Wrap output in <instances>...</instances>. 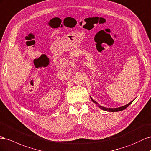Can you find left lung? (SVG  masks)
<instances>
[{"mask_svg": "<svg viewBox=\"0 0 151 151\" xmlns=\"http://www.w3.org/2000/svg\"><path fill=\"white\" fill-rule=\"evenodd\" d=\"M90 98H91V99L93 102H94L100 109H102L103 111H105L112 112H119V111H123V110H124L126 108H127V107H128V106H129L130 104H131L133 102V100H133V101H131V102H129V104H126V105H124V106H122V107H117V108H107V107H103V106H101V105H99V104H98V103L96 102V101L95 100H93L91 96H90Z\"/></svg>", "mask_w": 151, "mask_h": 151, "instance_id": "8db88e82", "label": "left lung"}]
</instances>
